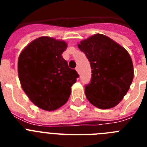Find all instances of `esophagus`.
<instances>
[{"mask_svg":"<svg viewBox=\"0 0 147 147\" xmlns=\"http://www.w3.org/2000/svg\"><path fill=\"white\" fill-rule=\"evenodd\" d=\"M76 71H77V73H78V74H80V67H78V66H77V67H76Z\"/></svg>","mask_w":147,"mask_h":147,"instance_id":"esophagus-1","label":"esophagus"}]
</instances>
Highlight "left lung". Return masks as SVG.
<instances>
[{"label":"left lung","instance_id":"1","mask_svg":"<svg viewBox=\"0 0 147 147\" xmlns=\"http://www.w3.org/2000/svg\"><path fill=\"white\" fill-rule=\"evenodd\" d=\"M78 47L85 54L92 69L91 81L85 90L88 100L99 109L116 106L129 90L134 76L129 53L102 34L82 40Z\"/></svg>","mask_w":147,"mask_h":147}]
</instances>
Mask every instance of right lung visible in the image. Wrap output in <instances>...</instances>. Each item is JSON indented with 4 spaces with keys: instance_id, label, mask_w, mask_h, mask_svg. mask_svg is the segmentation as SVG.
Returning <instances> with one entry per match:
<instances>
[{
    "instance_id": "right-lung-1",
    "label": "right lung",
    "mask_w": 147,
    "mask_h": 147,
    "mask_svg": "<svg viewBox=\"0 0 147 147\" xmlns=\"http://www.w3.org/2000/svg\"><path fill=\"white\" fill-rule=\"evenodd\" d=\"M67 47L64 40L40 37L26 45L19 56L18 71L22 88L42 110L52 111L64 105L79 77L62 57Z\"/></svg>"
}]
</instances>
